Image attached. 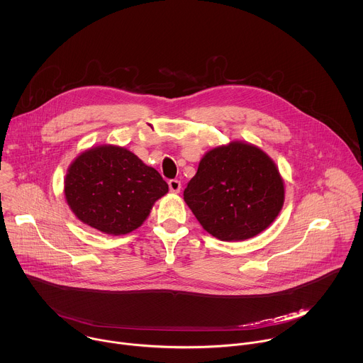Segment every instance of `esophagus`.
<instances>
[{"label": "esophagus", "instance_id": "34e87169", "mask_svg": "<svg viewBox=\"0 0 363 363\" xmlns=\"http://www.w3.org/2000/svg\"><path fill=\"white\" fill-rule=\"evenodd\" d=\"M169 189H170L172 193H180V190H182V183H180V180H177V179L169 180Z\"/></svg>", "mask_w": 363, "mask_h": 363}]
</instances>
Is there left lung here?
<instances>
[{
    "label": "left lung",
    "mask_w": 363,
    "mask_h": 363,
    "mask_svg": "<svg viewBox=\"0 0 363 363\" xmlns=\"http://www.w3.org/2000/svg\"><path fill=\"white\" fill-rule=\"evenodd\" d=\"M183 196L209 235L240 242L257 236L275 220L285 187L269 156L253 144L233 141L203 156Z\"/></svg>",
    "instance_id": "1"
}]
</instances>
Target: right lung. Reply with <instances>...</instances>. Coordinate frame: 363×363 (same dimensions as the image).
<instances>
[{
	"instance_id": "1",
	"label": "right lung",
	"mask_w": 363,
	"mask_h": 363,
	"mask_svg": "<svg viewBox=\"0 0 363 363\" xmlns=\"http://www.w3.org/2000/svg\"><path fill=\"white\" fill-rule=\"evenodd\" d=\"M167 191L157 170L117 145L84 151L69 164L64 180L65 200L75 216L114 236L140 228Z\"/></svg>"
}]
</instances>
